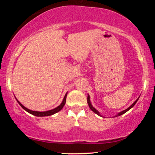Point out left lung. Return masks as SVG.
<instances>
[{"label":"left lung","instance_id":"obj_1","mask_svg":"<svg viewBox=\"0 0 155 155\" xmlns=\"http://www.w3.org/2000/svg\"><path fill=\"white\" fill-rule=\"evenodd\" d=\"M138 98H139V97H138ZM138 98L137 99V100L135 101L134 103H133V104L131 105L130 106V107H128L127 108V109H125V110H124V111H121V112H120V113L118 114L117 115H116V117H118V116H120V115H122V114H124V113H126V112H127V111H129L130 109L131 108H133V106H135V104H136L137 103V101H138ZM87 104H88V105H89V107H90V109L92 110V111L94 112V113H95L96 114H97V115H99V116H101V115L100 114V113H99V111H97V110H96L95 108L93 107V106H92V104H91V102H90V95H88V96H87Z\"/></svg>","mask_w":155,"mask_h":155}]
</instances>
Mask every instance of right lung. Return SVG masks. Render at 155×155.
I'll return each instance as SVG.
<instances>
[{"instance_id":"add662e5","label":"right lung","mask_w":155,"mask_h":155,"mask_svg":"<svg viewBox=\"0 0 155 155\" xmlns=\"http://www.w3.org/2000/svg\"><path fill=\"white\" fill-rule=\"evenodd\" d=\"M66 96H67V93L65 94V97H64L63 98V102L61 103V104L60 105V106H58V107H56L54 109H51V110H49V111H32V110H30L28 109V108H27L26 107H25L23 105L21 104L19 101H17V102H18V104L20 105L21 107H22L23 109L25 110L26 111H28V113L34 115V116H36V117H47V116H51V115L52 114H54L55 113H57V112L60 111V110L62 109V108H63V106H65V101H66Z\"/></svg>"}]
</instances>
